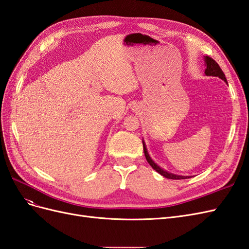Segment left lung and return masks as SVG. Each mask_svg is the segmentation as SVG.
I'll return each mask as SVG.
<instances>
[{
    "mask_svg": "<svg viewBox=\"0 0 249 249\" xmlns=\"http://www.w3.org/2000/svg\"><path fill=\"white\" fill-rule=\"evenodd\" d=\"M203 59H205V63H206V70H205V74H206V76H209V77H218L219 79L223 80L225 83H228L227 82V78H225V76H224V72L221 71L220 66L218 65V63L215 61V60H213L212 58H210L208 56H205V58H203ZM142 143H143V150H144V155H145V158H146L148 164L157 172H159L161 176H163L164 178H170V179H184V178H190V177H187V176L185 177V176L175 175V173L168 172L167 170L161 168L159 165H158L157 163H155L152 158H150V156H149V154L147 152V148H146L144 140H142Z\"/></svg>",
    "mask_w": 249,
    "mask_h": 249,
    "instance_id": "obj_1",
    "label": "left lung"
}]
</instances>
